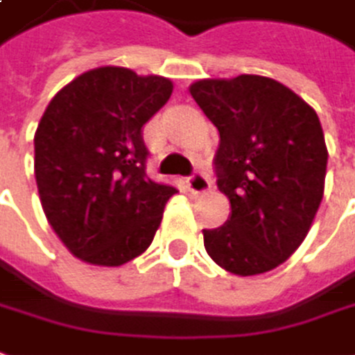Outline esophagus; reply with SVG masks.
<instances>
[{"mask_svg":"<svg viewBox=\"0 0 355 355\" xmlns=\"http://www.w3.org/2000/svg\"><path fill=\"white\" fill-rule=\"evenodd\" d=\"M187 184H188V190H190V192H194V194H204V192H208L209 187H211L209 178L206 177L204 173H194L192 177H188Z\"/></svg>","mask_w":355,"mask_h":355,"instance_id":"1","label":"esophagus"}]
</instances>
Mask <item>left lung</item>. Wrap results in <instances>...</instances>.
<instances>
[{
  "instance_id": "obj_1",
  "label": "left lung",
  "mask_w": 355,
  "mask_h": 355,
  "mask_svg": "<svg viewBox=\"0 0 355 355\" xmlns=\"http://www.w3.org/2000/svg\"><path fill=\"white\" fill-rule=\"evenodd\" d=\"M190 95L218 128V188L231 204L221 227L204 229V247L231 274L270 272L307 237L322 200L329 151L319 116L262 76L200 79Z\"/></svg>"
}]
</instances>
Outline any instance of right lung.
<instances>
[{"label":"right lung","mask_w":355,"mask_h":355,"mask_svg":"<svg viewBox=\"0 0 355 355\" xmlns=\"http://www.w3.org/2000/svg\"><path fill=\"white\" fill-rule=\"evenodd\" d=\"M173 93L161 76L96 67L46 107L35 134V177L46 219L89 264L120 266L146 250L161 225L171 184L146 175L141 128Z\"/></svg>","instance_id":"add662e5"}]
</instances>
